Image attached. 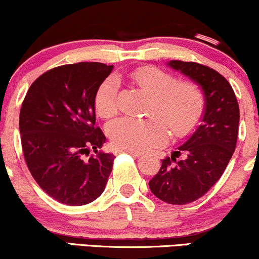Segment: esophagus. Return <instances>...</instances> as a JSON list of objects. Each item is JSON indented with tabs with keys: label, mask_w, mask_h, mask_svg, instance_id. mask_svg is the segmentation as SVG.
<instances>
[{
	"label": "esophagus",
	"mask_w": 259,
	"mask_h": 259,
	"mask_svg": "<svg viewBox=\"0 0 259 259\" xmlns=\"http://www.w3.org/2000/svg\"><path fill=\"white\" fill-rule=\"evenodd\" d=\"M124 153H127V154L132 155V156H135V157H139V156H142V153H138V151H132V150H124Z\"/></svg>",
	"instance_id": "1"
}]
</instances>
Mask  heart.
Wrapping results in <instances>:
<instances>
[{
    "instance_id": "obj_1",
    "label": "heart",
    "mask_w": 259,
    "mask_h": 259,
    "mask_svg": "<svg viewBox=\"0 0 259 259\" xmlns=\"http://www.w3.org/2000/svg\"><path fill=\"white\" fill-rule=\"evenodd\" d=\"M132 80L153 97L148 118L121 117L108 126V136L121 150L142 151L162 144L172 135L184 137L193 131L205 111V96L193 81H179L162 70L147 66L131 72ZM118 81L110 76L100 84L94 98V108L102 118H111L117 112Z\"/></svg>"
}]
</instances>
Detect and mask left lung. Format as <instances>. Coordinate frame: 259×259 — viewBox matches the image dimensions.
Wrapping results in <instances>:
<instances>
[{
    "label": "left lung",
    "instance_id": "left-lung-1",
    "mask_svg": "<svg viewBox=\"0 0 259 259\" xmlns=\"http://www.w3.org/2000/svg\"><path fill=\"white\" fill-rule=\"evenodd\" d=\"M167 65L201 87L205 111L195 132L162 160L149 188L162 201L185 205L205 195L226 171L238 141L240 111L232 86L220 72L194 62L171 60Z\"/></svg>",
    "mask_w": 259,
    "mask_h": 259
}]
</instances>
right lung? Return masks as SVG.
<instances>
[{"label":"right lung","mask_w":259,"mask_h":259,"mask_svg":"<svg viewBox=\"0 0 259 259\" xmlns=\"http://www.w3.org/2000/svg\"><path fill=\"white\" fill-rule=\"evenodd\" d=\"M112 65L76 63L42 74L30 86L19 115L24 157L41 189L57 201L82 206L102 195L115 156L99 151L94 98ZM93 150L96 155L86 158Z\"/></svg>","instance_id":"add662e5"}]
</instances>
